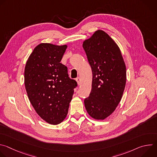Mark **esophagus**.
Returning a JSON list of instances; mask_svg holds the SVG:
<instances>
[{
  "instance_id": "1",
  "label": "esophagus",
  "mask_w": 157,
  "mask_h": 157,
  "mask_svg": "<svg viewBox=\"0 0 157 157\" xmlns=\"http://www.w3.org/2000/svg\"><path fill=\"white\" fill-rule=\"evenodd\" d=\"M76 81H77V82H78V85H80V84H81V79H80V78H79V77L77 78L76 79Z\"/></svg>"
}]
</instances>
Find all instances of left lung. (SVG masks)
<instances>
[{"label": "left lung", "mask_w": 157, "mask_h": 157, "mask_svg": "<svg viewBox=\"0 0 157 157\" xmlns=\"http://www.w3.org/2000/svg\"><path fill=\"white\" fill-rule=\"evenodd\" d=\"M83 48L93 72L92 89L84 99L89 115L104 120L119 104L126 83V68L116 42L102 30H98L83 42Z\"/></svg>", "instance_id": "obj_1"}]
</instances>
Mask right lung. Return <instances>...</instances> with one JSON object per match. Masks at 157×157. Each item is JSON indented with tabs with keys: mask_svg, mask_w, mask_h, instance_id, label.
Instances as JSON below:
<instances>
[{
	"mask_svg": "<svg viewBox=\"0 0 157 157\" xmlns=\"http://www.w3.org/2000/svg\"><path fill=\"white\" fill-rule=\"evenodd\" d=\"M67 45L40 43L30 55L24 81L29 99L39 116L56 125L68 114L77 82L70 78L67 67L60 63Z\"/></svg>",
	"mask_w": 157,
	"mask_h": 157,
	"instance_id": "1",
	"label": "right lung"
}]
</instances>
